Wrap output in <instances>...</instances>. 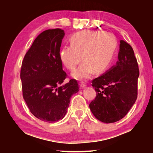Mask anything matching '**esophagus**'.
<instances>
[{
  "mask_svg": "<svg viewBox=\"0 0 153 153\" xmlns=\"http://www.w3.org/2000/svg\"><path fill=\"white\" fill-rule=\"evenodd\" d=\"M79 85H80V87L82 88H85V87L86 86V84H85V83H84V82H81V83H80Z\"/></svg>",
  "mask_w": 153,
  "mask_h": 153,
  "instance_id": "esophagus-1",
  "label": "esophagus"
}]
</instances>
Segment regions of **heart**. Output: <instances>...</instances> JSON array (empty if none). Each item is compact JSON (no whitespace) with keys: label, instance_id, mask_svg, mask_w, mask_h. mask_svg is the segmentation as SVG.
Returning a JSON list of instances; mask_svg holds the SVG:
<instances>
[{"label":"heart","instance_id":"obj_1","mask_svg":"<svg viewBox=\"0 0 153 153\" xmlns=\"http://www.w3.org/2000/svg\"><path fill=\"white\" fill-rule=\"evenodd\" d=\"M70 45L61 49L59 58L69 70L74 69L82 59L83 62L71 76L75 79H84L88 78L94 71L100 74L107 69L115 55L117 42L110 33L83 30L71 36Z\"/></svg>","mask_w":153,"mask_h":153}]
</instances>
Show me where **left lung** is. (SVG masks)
I'll return each instance as SVG.
<instances>
[{"instance_id": "8db88e82", "label": "left lung", "mask_w": 153, "mask_h": 153, "mask_svg": "<svg viewBox=\"0 0 153 153\" xmlns=\"http://www.w3.org/2000/svg\"><path fill=\"white\" fill-rule=\"evenodd\" d=\"M119 61L115 66L92 80L97 96L89 107L94 117L103 123L121 120L138 97L139 68L131 46L120 41Z\"/></svg>"}]
</instances>
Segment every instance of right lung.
Returning a JSON list of instances; mask_svg holds the SVG:
<instances>
[{
	"label": "right lung",
	"instance_id": "add662e5",
	"mask_svg": "<svg viewBox=\"0 0 153 153\" xmlns=\"http://www.w3.org/2000/svg\"><path fill=\"white\" fill-rule=\"evenodd\" d=\"M63 30L44 31L33 41L21 67L23 97L36 118L45 122L62 120L70 98L79 91L76 79L62 85L67 75L63 70L59 52Z\"/></svg>",
	"mask_w": 153,
	"mask_h": 153
}]
</instances>
